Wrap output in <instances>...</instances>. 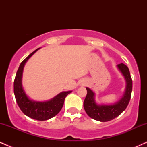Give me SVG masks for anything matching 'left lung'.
<instances>
[{
    "label": "left lung",
    "instance_id": "left-lung-1",
    "mask_svg": "<svg viewBox=\"0 0 147 147\" xmlns=\"http://www.w3.org/2000/svg\"><path fill=\"white\" fill-rule=\"evenodd\" d=\"M117 68L122 73L126 82V88L122 97L119 101L112 104H99L95 101V93L89 88L86 87L87 95L84 102V108L89 117L99 121L108 122L118 117L127 107L131 92L132 79L128 67L124 63L117 65Z\"/></svg>",
    "mask_w": 147,
    "mask_h": 147
}]
</instances>
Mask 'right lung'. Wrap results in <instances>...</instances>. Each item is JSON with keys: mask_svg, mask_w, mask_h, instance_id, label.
Returning a JSON list of instances; mask_svg holds the SVG:
<instances>
[{"mask_svg": "<svg viewBox=\"0 0 147 147\" xmlns=\"http://www.w3.org/2000/svg\"><path fill=\"white\" fill-rule=\"evenodd\" d=\"M38 50L39 48L32 52L20 64L14 82V92L18 105L25 115L36 120L45 121L55 117L60 112L63 106L65 97L72 91H63L53 98L44 102L32 100L27 95L22 85L23 68L28 59Z\"/></svg>", "mask_w": 147, "mask_h": 147, "instance_id": "1", "label": "right lung"}]
</instances>
